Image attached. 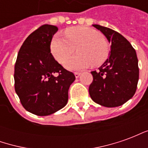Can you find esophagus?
I'll use <instances>...</instances> for the list:
<instances>
[{"instance_id": "esophagus-1", "label": "esophagus", "mask_w": 148, "mask_h": 148, "mask_svg": "<svg viewBox=\"0 0 148 148\" xmlns=\"http://www.w3.org/2000/svg\"><path fill=\"white\" fill-rule=\"evenodd\" d=\"M81 73H79V72H74V75H75V77L76 78H77V77L80 76Z\"/></svg>"}]
</instances>
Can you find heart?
Masks as SVG:
<instances>
[{"label": "heart", "mask_w": 148, "mask_h": 148, "mask_svg": "<svg viewBox=\"0 0 148 148\" xmlns=\"http://www.w3.org/2000/svg\"><path fill=\"white\" fill-rule=\"evenodd\" d=\"M51 52L56 60L64 63L77 48V55L66 62L71 70H82L101 64L109 55V45L98 31L87 27H75L66 31V37L59 35L52 39Z\"/></svg>", "instance_id": "b5f03b06"}]
</instances>
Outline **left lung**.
<instances>
[{
	"label": "left lung",
	"instance_id": "left-lung-1",
	"mask_svg": "<svg viewBox=\"0 0 148 148\" xmlns=\"http://www.w3.org/2000/svg\"><path fill=\"white\" fill-rule=\"evenodd\" d=\"M100 30L111 42V51L98 71L91 72L93 82L89 87L94 102L106 107H117L131 99L136 93L139 80L136 52L122 35L98 24Z\"/></svg>",
	"mask_w": 148,
	"mask_h": 148
}]
</instances>
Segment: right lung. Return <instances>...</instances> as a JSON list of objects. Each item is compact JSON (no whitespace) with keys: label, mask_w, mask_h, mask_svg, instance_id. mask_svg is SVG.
<instances>
[{"label":"right lung","mask_w":148,"mask_h":148,"mask_svg":"<svg viewBox=\"0 0 148 148\" xmlns=\"http://www.w3.org/2000/svg\"><path fill=\"white\" fill-rule=\"evenodd\" d=\"M54 25L44 24L31 33L18 52L15 63V90L21 105L37 116H47L62 109L68 90L75 80L51 53Z\"/></svg>","instance_id":"add662e5"}]
</instances>
